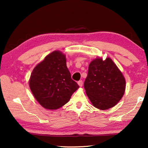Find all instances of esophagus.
Instances as JSON below:
<instances>
[{"label": "esophagus", "instance_id": "obj_1", "mask_svg": "<svg viewBox=\"0 0 148 148\" xmlns=\"http://www.w3.org/2000/svg\"><path fill=\"white\" fill-rule=\"evenodd\" d=\"M77 84L78 85H79V86H83V81L82 80H80L77 82Z\"/></svg>", "mask_w": 148, "mask_h": 148}]
</instances>
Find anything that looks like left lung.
Wrapping results in <instances>:
<instances>
[{
  "mask_svg": "<svg viewBox=\"0 0 148 148\" xmlns=\"http://www.w3.org/2000/svg\"><path fill=\"white\" fill-rule=\"evenodd\" d=\"M126 83L121 72L110 58H97L90 63L84 83L87 96L96 108H111L123 96Z\"/></svg>",
  "mask_w": 148,
  "mask_h": 148,
  "instance_id": "1",
  "label": "left lung"
}]
</instances>
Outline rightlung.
<instances>
[{"label":"right lung","instance_id":"1","mask_svg":"<svg viewBox=\"0 0 148 148\" xmlns=\"http://www.w3.org/2000/svg\"><path fill=\"white\" fill-rule=\"evenodd\" d=\"M29 86L37 101L43 108L51 110L64 106L79 88L72 79L65 55L59 51H53L36 66Z\"/></svg>","mask_w":148,"mask_h":148}]
</instances>
